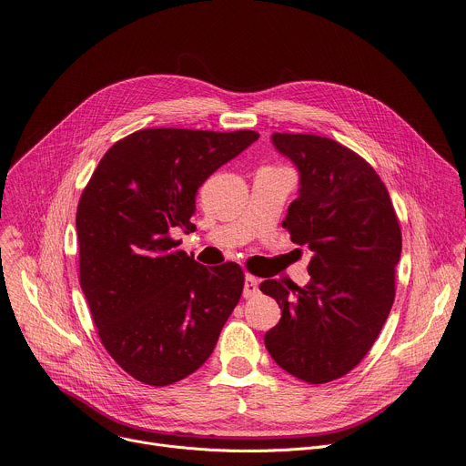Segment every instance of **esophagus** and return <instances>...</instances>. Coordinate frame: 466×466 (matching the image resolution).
<instances>
[{
  "mask_svg": "<svg viewBox=\"0 0 466 466\" xmlns=\"http://www.w3.org/2000/svg\"><path fill=\"white\" fill-rule=\"evenodd\" d=\"M259 293V279L252 274L246 276V281H244V297L246 299H252L254 295Z\"/></svg>",
  "mask_w": 466,
  "mask_h": 466,
  "instance_id": "esophagus-1",
  "label": "esophagus"
}]
</instances>
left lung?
I'll return each mask as SVG.
<instances>
[{
	"instance_id": "1",
	"label": "left lung",
	"mask_w": 466,
	"mask_h": 466,
	"mask_svg": "<svg viewBox=\"0 0 466 466\" xmlns=\"http://www.w3.org/2000/svg\"><path fill=\"white\" fill-rule=\"evenodd\" d=\"M272 141L300 171L299 198L283 228L313 258L309 281L265 279L279 323L265 334L276 364L325 384L362 362L396 299L401 228L379 173L360 155L325 136L276 132Z\"/></svg>"
}]
</instances>
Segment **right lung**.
<instances>
[{"label": "right lung", "instance_id": "obj_1", "mask_svg": "<svg viewBox=\"0 0 466 466\" xmlns=\"http://www.w3.org/2000/svg\"><path fill=\"white\" fill-rule=\"evenodd\" d=\"M258 137L136 130L106 151L82 192V291L104 349L143 384L167 386L199 370L240 300L242 268L199 265L171 231H194L198 188Z\"/></svg>", "mask_w": 466, "mask_h": 466}]
</instances>
